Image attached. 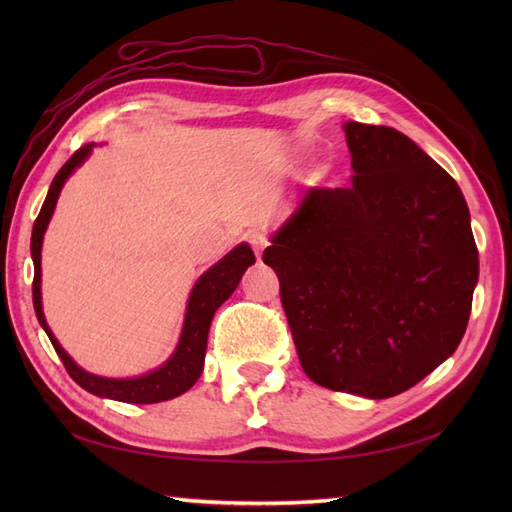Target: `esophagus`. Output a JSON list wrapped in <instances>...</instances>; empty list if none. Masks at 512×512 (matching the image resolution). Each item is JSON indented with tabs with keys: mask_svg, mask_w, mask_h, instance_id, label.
<instances>
[{
	"mask_svg": "<svg viewBox=\"0 0 512 512\" xmlns=\"http://www.w3.org/2000/svg\"><path fill=\"white\" fill-rule=\"evenodd\" d=\"M246 239H248V244L253 246L257 257L262 255V250L268 246V237H266L262 231H250V233L246 235Z\"/></svg>",
	"mask_w": 512,
	"mask_h": 512,
	"instance_id": "esophagus-1",
	"label": "esophagus"
}]
</instances>
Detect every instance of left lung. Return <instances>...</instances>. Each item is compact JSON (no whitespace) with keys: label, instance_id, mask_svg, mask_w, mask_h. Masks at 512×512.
Instances as JSON below:
<instances>
[{"label":"left lung","instance_id":"obj_1","mask_svg":"<svg viewBox=\"0 0 512 512\" xmlns=\"http://www.w3.org/2000/svg\"><path fill=\"white\" fill-rule=\"evenodd\" d=\"M350 189H310L264 250L303 372L332 391L402 394L460 345L477 284L469 206L394 127L343 125Z\"/></svg>","mask_w":512,"mask_h":512}]
</instances>
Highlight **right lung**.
<instances>
[{
  "label": "right lung",
  "mask_w": 512,
  "mask_h": 512,
  "mask_svg": "<svg viewBox=\"0 0 512 512\" xmlns=\"http://www.w3.org/2000/svg\"><path fill=\"white\" fill-rule=\"evenodd\" d=\"M92 151V145H83L74 151L70 160L59 169L57 176H54L50 191L46 195V202H43L41 211L32 226V237H30V253L32 262H35V279H32V303H35L37 319L46 330L48 339L54 347V352L59 354L63 367L68 369V374L76 385H81L85 391H90L94 396L101 398H112L121 402H132V405H151V402H162L169 398H176L184 391L191 389L195 380L200 378L202 367H204V354H206V339H209V328L215 310L222 306V303L233 295L237 288L239 279H242L244 270L255 264V255L246 244L237 246L231 250L222 262H217L211 270L200 277L198 284H195L189 306H187V317H184V328L180 336V345L176 354H173L169 361L162 365L156 372L140 378H127V380H116V378H101L83 372L79 365H74L72 358L63 352V347L54 339L46 319H43L41 310V242L43 233H46V226L52 217L54 204L61 193L63 182L68 180L70 173L81 165V162L88 158Z\"/></svg>",
  "instance_id": "1"
}]
</instances>
